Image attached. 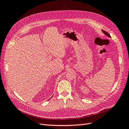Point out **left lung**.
I'll list each match as a JSON object with an SVG mask.
<instances>
[{"instance_id":"8db88e82","label":"left lung","mask_w":129,"mask_h":129,"mask_svg":"<svg viewBox=\"0 0 129 129\" xmlns=\"http://www.w3.org/2000/svg\"><path fill=\"white\" fill-rule=\"evenodd\" d=\"M102 31H103V32L105 34V35H106L107 36H108V37H109V38H111V37H110V35L109 33H108V32H107L106 31H104V30H102Z\"/></svg>"}]
</instances>
